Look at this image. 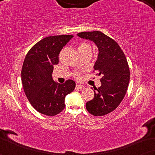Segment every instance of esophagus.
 Here are the masks:
<instances>
[{
    "mask_svg": "<svg viewBox=\"0 0 155 155\" xmlns=\"http://www.w3.org/2000/svg\"><path fill=\"white\" fill-rule=\"evenodd\" d=\"M76 88L78 89V90H82L84 88V87L83 85H81V84H76Z\"/></svg>",
    "mask_w": 155,
    "mask_h": 155,
    "instance_id": "34e87169",
    "label": "esophagus"
}]
</instances>
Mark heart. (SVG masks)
Returning <instances> with one entry per match:
<instances>
[{
	"label": "heart",
	"instance_id": "b5f03b06",
	"mask_svg": "<svg viewBox=\"0 0 155 155\" xmlns=\"http://www.w3.org/2000/svg\"><path fill=\"white\" fill-rule=\"evenodd\" d=\"M78 51H86V50H91V46L89 44L87 43H81L78 46Z\"/></svg>",
	"mask_w": 155,
	"mask_h": 155
}]
</instances>
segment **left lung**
I'll list each match as a JSON object with an SVG mask.
<instances>
[{"mask_svg": "<svg viewBox=\"0 0 155 155\" xmlns=\"http://www.w3.org/2000/svg\"><path fill=\"white\" fill-rule=\"evenodd\" d=\"M77 35L94 42L99 51L94 69L101 77V85L94 89V98L86 103V109L94 116L106 115L118 107L126 93L130 80L126 58L119 45L101 31H83Z\"/></svg>", "mask_w": 155, "mask_h": 155, "instance_id": "1", "label": "left lung"}]
</instances>
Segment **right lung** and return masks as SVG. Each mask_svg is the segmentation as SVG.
Listing matches in <instances>:
<instances>
[{
  "label": "right lung",
  "mask_w": 155,
  "mask_h": 155,
  "mask_svg": "<svg viewBox=\"0 0 155 155\" xmlns=\"http://www.w3.org/2000/svg\"><path fill=\"white\" fill-rule=\"evenodd\" d=\"M73 37L58 35L44 38L25 57L21 72L23 89L31 105L40 114L52 116L61 113L65 107V96L75 90L73 80L60 84L52 78L60 51Z\"/></svg>",
  "instance_id": "right-lung-1"
}]
</instances>
